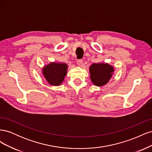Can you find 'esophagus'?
<instances>
[{
	"label": "esophagus",
	"instance_id": "1",
	"mask_svg": "<svg viewBox=\"0 0 152 152\" xmlns=\"http://www.w3.org/2000/svg\"><path fill=\"white\" fill-rule=\"evenodd\" d=\"M77 64L78 66H80L82 65V64H83V61H82V59H79V60L77 61Z\"/></svg>",
	"mask_w": 152,
	"mask_h": 152
}]
</instances>
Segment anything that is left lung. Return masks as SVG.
<instances>
[{
    "mask_svg": "<svg viewBox=\"0 0 152 152\" xmlns=\"http://www.w3.org/2000/svg\"><path fill=\"white\" fill-rule=\"evenodd\" d=\"M114 71V67L107 63L92 64L89 67L91 80L96 86H103L111 79Z\"/></svg>",
    "mask_w": 152,
    "mask_h": 152,
    "instance_id": "8db88e82",
    "label": "left lung"
}]
</instances>
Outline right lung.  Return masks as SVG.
Here are the masks:
<instances>
[{
	"instance_id": "right-lung-1",
	"label": "right lung",
	"mask_w": 152,
	"mask_h": 152,
	"mask_svg": "<svg viewBox=\"0 0 152 152\" xmlns=\"http://www.w3.org/2000/svg\"><path fill=\"white\" fill-rule=\"evenodd\" d=\"M42 75L48 83L54 86H60L67 74L66 63L50 62L43 66Z\"/></svg>"
}]
</instances>
